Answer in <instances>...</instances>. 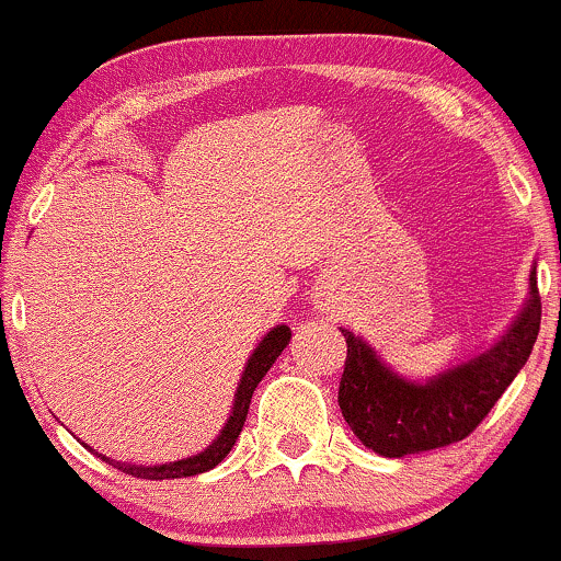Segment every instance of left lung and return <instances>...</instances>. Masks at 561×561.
I'll return each mask as SVG.
<instances>
[{
    "label": "left lung",
    "instance_id": "1",
    "mask_svg": "<svg viewBox=\"0 0 561 561\" xmlns=\"http://www.w3.org/2000/svg\"><path fill=\"white\" fill-rule=\"evenodd\" d=\"M541 329V298L536 272L530 274V300L507 336L483 355L436 376L428 383L404 381L383 366L360 336L342 329L347 340L345 374L340 381V408L353 434L383 457L462 442L481 426L499 397L525 366Z\"/></svg>",
    "mask_w": 561,
    "mask_h": 561
}]
</instances>
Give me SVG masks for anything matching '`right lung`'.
<instances>
[{"label":"right lung","mask_w":561,"mask_h":561,"mask_svg":"<svg viewBox=\"0 0 561 561\" xmlns=\"http://www.w3.org/2000/svg\"><path fill=\"white\" fill-rule=\"evenodd\" d=\"M289 336H293V334H289L287 327H276L266 336H263V342L253 350L251 360H248V366H245V374H242V379L238 383L234 408H232V415H229L227 426L221 428V434L216 436V442L208 444V449L201 451V455L185 457V460H178V462H170V465H153V468H146V465L114 462V460H110V457L99 455V451H96V455L101 457V460L114 465L117 470H123V473L133 476V478H148V481L187 478V476H198V473H206V470L216 468V465H219L229 455V449L234 447V442H238L240 431H242V426H245V417H248V408H251L253 391H255V387H259V381L263 379V376L268 374V368L274 366L276 357L282 355V350L287 347ZM88 449H91V447H88Z\"/></svg>","instance_id":"right-lung-1"}]
</instances>
